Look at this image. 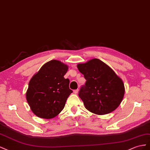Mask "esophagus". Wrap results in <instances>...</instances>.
<instances>
[{
	"mask_svg": "<svg viewBox=\"0 0 150 150\" xmlns=\"http://www.w3.org/2000/svg\"><path fill=\"white\" fill-rule=\"evenodd\" d=\"M78 92H79V89H76V90H74V93H77Z\"/></svg>",
	"mask_w": 150,
	"mask_h": 150,
	"instance_id": "34e87169",
	"label": "esophagus"
}]
</instances>
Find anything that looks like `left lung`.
I'll return each mask as SVG.
<instances>
[{
    "mask_svg": "<svg viewBox=\"0 0 150 150\" xmlns=\"http://www.w3.org/2000/svg\"><path fill=\"white\" fill-rule=\"evenodd\" d=\"M77 68L87 80L79 93L85 108L97 115L116 109L125 96V88L112 68L97 58L79 63Z\"/></svg>",
    "mask_w": 150,
    "mask_h": 150,
    "instance_id": "8db88e82",
    "label": "left lung"
}]
</instances>
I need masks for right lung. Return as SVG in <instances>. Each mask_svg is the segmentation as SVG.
Returning a JSON list of instances; mask_svg holds the SVG:
<instances>
[{"label":"right lung","instance_id":"1","mask_svg":"<svg viewBox=\"0 0 150 150\" xmlns=\"http://www.w3.org/2000/svg\"><path fill=\"white\" fill-rule=\"evenodd\" d=\"M68 70L66 64L53 59L44 64L30 80L25 96L36 116L52 119L63 109L72 93L69 79L64 78Z\"/></svg>","mask_w":150,"mask_h":150}]
</instances>
